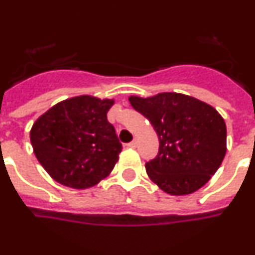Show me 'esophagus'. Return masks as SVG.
<instances>
[{"label":"esophagus","mask_w":255,"mask_h":255,"mask_svg":"<svg viewBox=\"0 0 255 255\" xmlns=\"http://www.w3.org/2000/svg\"><path fill=\"white\" fill-rule=\"evenodd\" d=\"M136 146H137V140H133L132 142H129V144H128V147H133L134 149Z\"/></svg>","instance_id":"esophagus-1"}]
</instances>
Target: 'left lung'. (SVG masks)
Returning a JSON list of instances; mask_svg holds the SVG:
<instances>
[{"mask_svg":"<svg viewBox=\"0 0 255 255\" xmlns=\"http://www.w3.org/2000/svg\"><path fill=\"white\" fill-rule=\"evenodd\" d=\"M128 100L159 138L157 157L145 164L150 180L172 196L204 187L226 155L227 128L222 115L206 102L174 92Z\"/></svg>","mask_w":255,"mask_h":255,"instance_id":"8db88e82","label":"left lung"}]
</instances>
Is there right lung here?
Segmentation results:
<instances>
[{
	"instance_id": "add662e5",
	"label": "right lung",
	"mask_w": 255,
	"mask_h": 255,
	"mask_svg": "<svg viewBox=\"0 0 255 255\" xmlns=\"http://www.w3.org/2000/svg\"><path fill=\"white\" fill-rule=\"evenodd\" d=\"M113 105L114 100L78 96L58 102L33 123V153L55 181L87 189L113 171L122 151L108 121Z\"/></svg>"
}]
</instances>
